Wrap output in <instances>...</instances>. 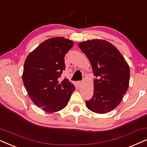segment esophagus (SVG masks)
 I'll return each instance as SVG.
<instances>
[{"instance_id": "obj_1", "label": "esophagus", "mask_w": 147, "mask_h": 147, "mask_svg": "<svg viewBox=\"0 0 147 147\" xmlns=\"http://www.w3.org/2000/svg\"><path fill=\"white\" fill-rule=\"evenodd\" d=\"M83 82H78V83H77V84H78V86H79V87H81V86L83 85Z\"/></svg>"}]
</instances>
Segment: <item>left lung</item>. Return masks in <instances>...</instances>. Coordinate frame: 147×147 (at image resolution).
Here are the masks:
<instances>
[{
    "instance_id": "obj_1",
    "label": "left lung",
    "mask_w": 147,
    "mask_h": 147,
    "mask_svg": "<svg viewBox=\"0 0 147 147\" xmlns=\"http://www.w3.org/2000/svg\"><path fill=\"white\" fill-rule=\"evenodd\" d=\"M91 63L94 76V94L86 105L97 114L108 113L118 106L129 86L130 67L121 53L103 39L78 44Z\"/></svg>"
}]
</instances>
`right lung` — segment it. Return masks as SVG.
Masks as SVG:
<instances>
[{
  "instance_id": "right-lung-1",
  "label": "right lung",
  "mask_w": 147,
  "mask_h": 147,
  "mask_svg": "<svg viewBox=\"0 0 147 147\" xmlns=\"http://www.w3.org/2000/svg\"><path fill=\"white\" fill-rule=\"evenodd\" d=\"M73 45L64 37L50 38L25 59L22 76L25 89L33 103L48 113L63 109L76 90L67 78L58 80L65 67L64 57Z\"/></svg>"
}]
</instances>
